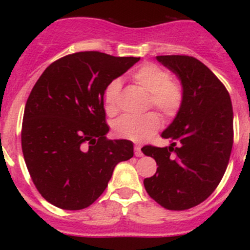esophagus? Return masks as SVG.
I'll use <instances>...</instances> for the list:
<instances>
[{"label": "esophagus", "instance_id": "1", "mask_svg": "<svg viewBox=\"0 0 250 250\" xmlns=\"http://www.w3.org/2000/svg\"><path fill=\"white\" fill-rule=\"evenodd\" d=\"M134 150H135V156H137V157H141L142 155H143V153H142V151H141V148H140L139 146H135Z\"/></svg>", "mask_w": 250, "mask_h": 250}]
</instances>
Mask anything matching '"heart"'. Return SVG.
I'll return each instance as SVG.
<instances>
[{"label": "heart", "mask_w": 250, "mask_h": 250, "mask_svg": "<svg viewBox=\"0 0 250 250\" xmlns=\"http://www.w3.org/2000/svg\"><path fill=\"white\" fill-rule=\"evenodd\" d=\"M136 85L148 93V107H153L163 117L171 120L177 116L183 105L185 93L182 85L170 79V73L155 63H145L131 74ZM121 82L113 80L104 89L105 110L115 114L119 110ZM161 127V119L154 111L136 115H123L114 123V131L119 137L133 142H143L151 137Z\"/></svg>", "instance_id": "heart-1"}]
</instances>
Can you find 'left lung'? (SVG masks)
I'll return each mask as SVG.
<instances>
[{
    "label": "left lung",
    "mask_w": 250,
    "mask_h": 250,
    "mask_svg": "<svg viewBox=\"0 0 250 250\" xmlns=\"http://www.w3.org/2000/svg\"><path fill=\"white\" fill-rule=\"evenodd\" d=\"M156 60L180 77L185 100L162 133L170 146L142 148L159 166L143 185L163 208L186 210L207 200L225 175L234 140L233 107L223 83L197 59L162 55Z\"/></svg>",
    "instance_id": "obj_1"
}]
</instances>
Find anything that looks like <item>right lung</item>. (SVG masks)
Wrapping results in <instances>:
<instances>
[{
    "label": "right lung",
    "instance_id": "1",
    "mask_svg": "<svg viewBox=\"0 0 250 250\" xmlns=\"http://www.w3.org/2000/svg\"><path fill=\"white\" fill-rule=\"evenodd\" d=\"M140 57L79 51L53 62L31 89L21 142L39 193L65 210L93 205L114 168L134 155L128 140H108L103 94Z\"/></svg>",
    "mask_w": 250,
    "mask_h": 250
}]
</instances>
